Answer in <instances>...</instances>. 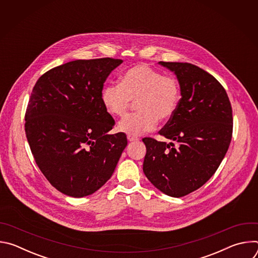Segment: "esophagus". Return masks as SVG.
<instances>
[{"instance_id":"obj_1","label":"esophagus","mask_w":258,"mask_h":258,"mask_svg":"<svg viewBox=\"0 0 258 258\" xmlns=\"http://www.w3.org/2000/svg\"><path fill=\"white\" fill-rule=\"evenodd\" d=\"M127 140H128L130 142H136V141H139V138L133 137V136H127Z\"/></svg>"}]
</instances>
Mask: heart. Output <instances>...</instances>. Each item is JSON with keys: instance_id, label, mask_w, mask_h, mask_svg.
<instances>
[{"instance_id": "obj_1", "label": "heart", "mask_w": 258, "mask_h": 258, "mask_svg": "<svg viewBox=\"0 0 258 258\" xmlns=\"http://www.w3.org/2000/svg\"><path fill=\"white\" fill-rule=\"evenodd\" d=\"M180 98L178 82L171 76L146 64H137L125 70L120 84H109L101 93L106 111L114 117H123L136 101L138 113L118 123V131L127 136H140L154 130L160 121L168 120L175 112Z\"/></svg>"}]
</instances>
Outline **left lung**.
<instances>
[{"instance_id": "8db88e82", "label": "left lung", "mask_w": 258, "mask_h": 258, "mask_svg": "<svg viewBox=\"0 0 258 258\" xmlns=\"http://www.w3.org/2000/svg\"><path fill=\"white\" fill-rule=\"evenodd\" d=\"M159 64L176 76L181 98L159 131L170 142L143 139V171L159 191L179 198L202 187L223 161L233 134L232 106L224 87L200 67Z\"/></svg>"}]
</instances>
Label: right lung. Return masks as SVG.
<instances>
[{
  "instance_id": "obj_1",
  "label": "right lung",
  "mask_w": 258,
  "mask_h": 258,
  "mask_svg": "<svg viewBox=\"0 0 258 258\" xmlns=\"http://www.w3.org/2000/svg\"><path fill=\"white\" fill-rule=\"evenodd\" d=\"M121 63L71 61L47 71L32 89L25 113L30 150L51 185L67 196L98 191L127 145L123 133L107 134L115 121L101 100L105 81Z\"/></svg>"
}]
</instances>
